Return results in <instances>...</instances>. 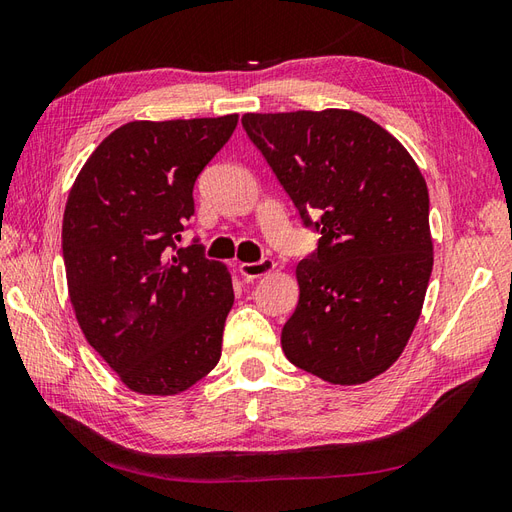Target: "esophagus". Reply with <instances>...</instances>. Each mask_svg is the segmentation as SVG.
I'll use <instances>...</instances> for the list:
<instances>
[{"label": "esophagus", "instance_id": "1", "mask_svg": "<svg viewBox=\"0 0 512 512\" xmlns=\"http://www.w3.org/2000/svg\"><path fill=\"white\" fill-rule=\"evenodd\" d=\"M274 270V261L270 259V257H264V259H259V261H251V264H248V261H244V264H240V274L244 279H259V277H264V274H270Z\"/></svg>", "mask_w": 512, "mask_h": 512}]
</instances>
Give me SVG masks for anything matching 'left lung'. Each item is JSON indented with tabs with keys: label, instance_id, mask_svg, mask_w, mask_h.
I'll return each mask as SVG.
<instances>
[{
	"label": "left lung",
	"instance_id": "1",
	"mask_svg": "<svg viewBox=\"0 0 512 512\" xmlns=\"http://www.w3.org/2000/svg\"><path fill=\"white\" fill-rule=\"evenodd\" d=\"M242 127L320 233L296 266L285 357L333 385L370 381L402 355L422 313L432 272L422 173L387 129L352 110L244 114Z\"/></svg>",
	"mask_w": 512,
	"mask_h": 512
}]
</instances>
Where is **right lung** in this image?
Wrapping results in <instances>:
<instances>
[{"label":"right lung","mask_w":512,"mask_h":512,"mask_svg":"<svg viewBox=\"0 0 512 512\" xmlns=\"http://www.w3.org/2000/svg\"><path fill=\"white\" fill-rule=\"evenodd\" d=\"M235 125L238 114L127 123L71 188L62 220L71 305L88 344L131 391L173 396L220 359L231 277L199 240L179 242L194 181Z\"/></svg>","instance_id":"obj_1"}]
</instances>
